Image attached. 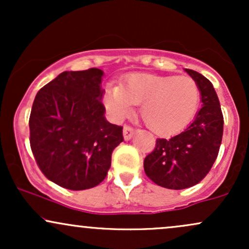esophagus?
<instances>
[{
    "label": "esophagus",
    "instance_id": "esophagus-1",
    "mask_svg": "<svg viewBox=\"0 0 249 249\" xmlns=\"http://www.w3.org/2000/svg\"><path fill=\"white\" fill-rule=\"evenodd\" d=\"M134 132H136V130H134L133 127L125 125L124 128H123V136H124L125 141H130V139L133 137Z\"/></svg>",
    "mask_w": 249,
    "mask_h": 249
}]
</instances>
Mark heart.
Instances as JSON below:
<instances>
[{
  "instance_id": "1",
  "label": "heart",
  "mask_w": 249,
  "mask_h": 249,
  "mask_svg": "<svg viewBox=\"0 0 249 249\" xmlns=\"http://www.w3.org/2000/svg\"><path fill=\"white\" fill-rule=\"evenodd\" d=\"M200 102L201 92L194 79L153 73H133L123 87H108L104 96L105 107L116 118L142 104V119L159 136H173L186 128L196 118Z\"/></svg>"
}]
</instances>
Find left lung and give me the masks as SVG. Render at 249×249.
Here are the masks:
<instances>
[{
	"instance_id": "obj_1",
	"label": "left lung",
	"mask_w": 249,
	"mask_h": 249,
	"mask_svg": "<svg viewBox=\"0 0 249 249\" xmlns=\"http://www.w3.org/2000/svg\"><path fill=\"white\" fill-rule=\"evenodd\" d=\"M185 71L199 85L201 107L182 132L157 139L156 148L144 160L148 178L170 190H184L205 178L218 157L224 132V117L212 83L196 71Z\"/></svg>"
}]
</instances>
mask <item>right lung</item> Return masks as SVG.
<instances>
[{
    "instance_id": "add662e5",
    "label": "right lung",
    "mask_w": 249,
    "mask_h": 249,
    "mask_svg": "<svg viewBox=\"0 0 249 249\" xmlns=\"http://www.w3.org/2000/svg\"><path fill=\"white\" fill-rule=\"evenodd\" d=\"M101 69L64 71L37 92L31 108L30 146L44 176L72 191L101 184L123 127L105 118Z\"/></svg>"
}]
</instances>
